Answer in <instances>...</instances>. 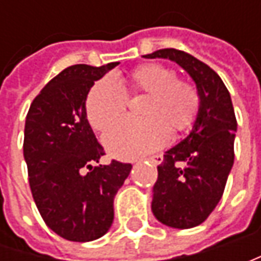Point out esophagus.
Here are the masks:
<instances>
[{
    "label": "esophagus",
    "instance_id": "1",
    "mask_svg": "<svg viewBox=\"0 0 261 261\" xmlns=\"http://www.w3.org/2000/svg\"><path fill=\"white\" fill-rule=\"evenodd\" d=\"M148 160H149L151 163H154V164H161V163H163V160H164V156L161 155V154H156V155L148 156Z\"/></svg>",
    "mask_w": 261,
    "mask_h": 261
}]
</instances>
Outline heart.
Returning a JSON list of instances; mask_svg holds the SVG:
<instances>
[{"instance_id": "heart-1", "label": "heart", "mask_w": 261, "mask_h": 261, "mask_svg": "<svg viewBox=\"0 0 261 261\" xmlns=\"http://www.w3.org/2000/svg\"><path fill=\"white\" fill-rule=\"evenodd\" d=\"M145 94L139 107L141 119L126 117L105 134L110 154L134 158L158 149L173 134H183L195 125L200 112L197 87L163 64L136 66L126 76V87L107 75L95 81L86 97V115L95 130H105L125 113L127 95Z\"/></svg>"}]
</instances>
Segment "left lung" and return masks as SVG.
<instances>
[{
	"mask_svg": "<svg viewBox=\"0 0 261 261\" xmlns=\"http://www.w3.org/2000/svg\"><path fill=\"white\" fill-rule=\"evenodd\" d=\"M145 58H168L195 80L200 112L190 135L168 149L158 168L152 212L164 225L187 229L214 212L234 164L237 119L228 88L215 71L178 49H160Z\"/></svg>",
	"mask_w": 261,
	"mask_h": 261,
	"instance_id": "obj_1",
	"label": "left lung"
}]
</instances>
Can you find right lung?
I'll return each mask as SVG.
<instances>
[{
	"label": "right lung",
	"instance_id": "add662e5",
	"mask_svg": "<svg viewBox=\"0 0 261 261\" xmlns=\"http://www.w3.org/2000/svg\"><path fill=\"white\" fill-rule=\"evenodd\" d=\"M119 62L68 66L46 84L25 117L23 152L30 190L45 224L59 237L86 243L105 236L113 200L132 164L105 155L87 120L88 90Z\"/></svg>",
	"mask_w": 261,
	"mask_h": 261
}]
</instances>
